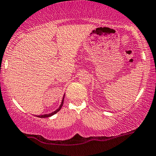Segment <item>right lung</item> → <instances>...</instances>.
Returning <instances> with one entry per match:
<instances>
[{
    "mask_svg": "<svg viewBox=\"0 0 156 156\" xmlns=\"http://www.w3.org/2000/svg\"><path fill=\"white\" fill-rule=\"evenodd\" d=\"M63 101H64V97H63V98H62V103H61V104H60V106H59V107L57 108V109L56 110V111H54V112H51V113H50V114H46V115H37V117H38V118H48V117H50V116H52V115H53L54 114H56V112H58L59 111V110H60V108H62V105H63Z\"/></svg>",
    "mask_w": 156,
    "mask_h": 156,
    "instance_id": "add662e5",
    "label": "right lung"
}]
</instances>
